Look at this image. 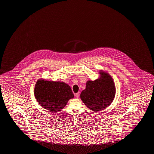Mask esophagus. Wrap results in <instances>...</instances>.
<instances>
[{
	"mask_svg": "<svg viewBox=\"0 0 154 154\" xmlns=\"http://www.w3.org/2000/svg\"><path fill=\"white\" fill-rule=\"evenodd\" d=\"M75 96H76V97L77 98H78L79 97V92L76 93V94H75Z\"/></svg>",
	"mask_w": 154,
	"mask_h": 154,
	"instance_id": "34e87169",
	"label": "esophagus"
}]
</instances>
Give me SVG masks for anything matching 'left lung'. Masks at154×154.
I'll return each mask as SVG.
<instances>
[{
  "instance_id": "1",
  "label": "left lung",
  "mask_w": 154,
  "mask_h": 154,
  "mask_svg": "<svg viewBox=\"0 0 154 154\" xmlns=\"http://www.w3.org/2000/svg\"><path fill=\"white\" fill-rule=\"evenodd\" d=\"M96 81H88L86 88L82 92L81 98L88 109L94 112L103 110L109 106L116 94V88L111 76L103 71Z\"/></svg>"
}]
</instances>
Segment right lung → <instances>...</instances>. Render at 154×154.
<instances>
[{
    "label": "right lung",
    "mask_w": 154,
    "mask_h": 154,
    "mask_svg": "<svg viewBox=\"0 0 154 154\" xmlns=\"http://www.w3.org/2000/svg\"><path fill=\"white\" fill-rule=\"evenodd\" d=\"M34 94L40 105L52 113L61 111L74 97L70 87L65 83L41 79L36 83Z\"/></svg>",
    "instance_id": "obj_1"
}]
</instances>
